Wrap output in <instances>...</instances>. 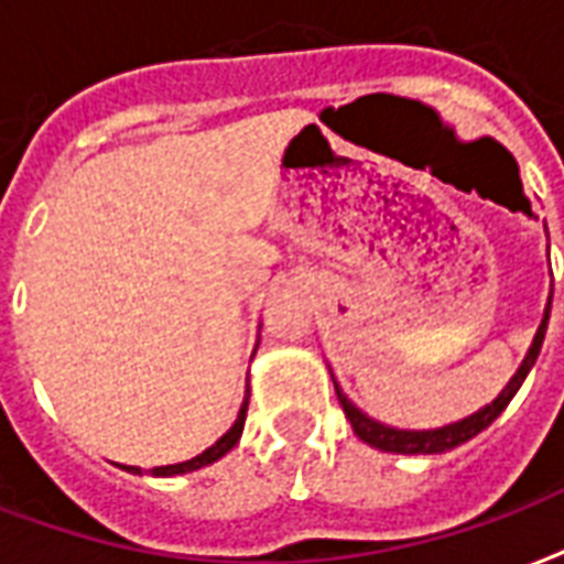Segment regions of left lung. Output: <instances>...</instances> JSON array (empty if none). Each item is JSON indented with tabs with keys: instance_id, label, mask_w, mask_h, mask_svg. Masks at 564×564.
I'll return each mask as SVG.
<instances>
[{
	"instance_id": "obj_1",
	"label": "left lung",
	"mask_w": 564,
	"mask_h": 564,
	"mask_svg": "<svg viewBox=\"0 0 564 564\" xmlns=\"http://www.w3.org/2000/svg\"><path fill=\"white\" fill-rule=\"evenodd\" d=\"M550 301H553V295L547 299V307H544V316H541V325L539 330H535V337H532V346L530 351H527V358L521 360L518 372L509 378V384L502 387L500 393H497V399L479 408V411H473L470 416L441 425V429H397V425H384L381 420H372V416L364 414V411H360V408L355 405L346 393H343V387L337 384V378H334V372H330V381H334V390H337L339 405H343V411H346V420H349L351 429H355V435H358L364 444L381 449V453H397V455H435V453H446V449H455V446L467 444L470 437L479 435L482 429H488V425H491L502 411H506L511 397L521 390L523 378L530 376V369L535 367L541 343H544V330H547Z\"/></svg>"
}]
</instances>
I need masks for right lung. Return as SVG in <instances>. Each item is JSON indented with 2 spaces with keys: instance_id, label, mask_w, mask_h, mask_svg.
I'll list each match as a JSON object with an SVG mask.
<instances>
[{
  "instance_id": "obj_1",
  "label": "right lung",
  "mask_w": 564,
  "mask_h": 564,
  "mask_svg": "<svg viewBox=\"0 0 564 564\" xmlns=\"http://www.w3.org/2000/svg\"><path fill=\"white\" fill-rule=\"evenodd\" d=\"M248 399H251V390L245 393L242 399V408H239V414H236V423L227 429L225 435L218 437L209 449H204L200 455L195 458H188V462H180V464H165V467H153L150 476H180V473H192V470H200V467H209L215 464L218 458H225L236 444H239V437H242V429H245V414H248ZM129 473H141L139 467H127Z\"/></svg>"
}]
</instances>
